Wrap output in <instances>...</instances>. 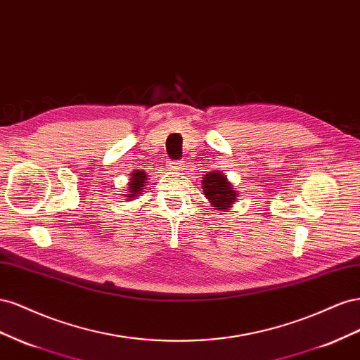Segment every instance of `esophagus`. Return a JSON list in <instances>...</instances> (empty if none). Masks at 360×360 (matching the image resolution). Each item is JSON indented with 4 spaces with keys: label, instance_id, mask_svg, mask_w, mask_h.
<instances>
[{
    "label": "esophagus",
    "instance_id": "34e87169",
    "mask_svg": "<svg viewBox=\"0 0 360 360\" xmlns=\"http://www.w3.org/2000/svg\"><path fill=\"white\" fill-rule=\"evenodd\" d=\"M184 169V162L182 161H172L170 162V170L172 172H179Z\"/></svg>",
    "mask_w": 360,
    "mask_h": 360
}]
</instances>
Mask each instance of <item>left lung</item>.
Wrapping results in <instances>:
<instances>
[{"label":"left lung","mask_w":360,"mask_h":360,"mask_svg":"<svg viewBox=\"0 0 360 360\" xmlns=\"http://www.w3.org/2000/svg\"><path fill=\"white\" fill-rule=\"evenodd\" d=\"M202 187L205 196H207L214 210L226 212L232 207V203L237 200V191H235L232 184L226 178V174L219 170L205 174Z\"/></svg>","instance_id":"left-lung-1"}]
</instances>
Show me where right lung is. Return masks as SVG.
I'll return each instance as SVG.
<instances>
[{
  "instance_id": "add662e5",
  "label": "right lung",
  "mask_w": 360,
  "mask_h": 360,
  "mask_svg": "<svg viewBox=\"0 0 360 360\" xmlns=\"http://www.w3.org/2000/svg\"><path fill=\"white\" fill-rule=\"evenodd\" d=\"M146 179H148V176H146V173L143 172V170L141 172L140 170L132 172L131 173V181H129V184L127 186L128 187V194H125V198L134 200L139 196V194L141 193L143 186H145Z\"/></svg>"
}]
</instances>
